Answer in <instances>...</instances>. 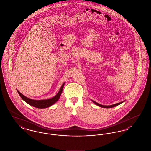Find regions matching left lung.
Returning a JSON list of instances; mask_svg holds the SVG:
<instances>
[{
  "label": "left lung",
  "instance_id": "left-lung-1",
  "mask_svg": "<svg viewBox=\"0 0 151 151\" xmlns=\"http://www.w3.org/2000/svg\"><path fill=\"white\" fill-rule=\"evenodd\" d=\"M91 101L94 103V104H96V105H97L98 106H99V107H102V108H106V109H107H107H109V108L114 107H116V106H117L120 104L121 103H123L124 102V101H123V102H121L117 103H116V104H112V105H110V106H104V105H102V104H99V103H98L95 102V101H93V100H91Z\"/></svg>",
  "mask_w": 151,
  "mask_h": 151
}]
</instances>
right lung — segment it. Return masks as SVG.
<instances>
[{"instance_id":"obj_1","label":"right lung","mask_w":151,"mask_h":151,"mask_svg":"<svg viewBox=\"0 0 151 151\" xmlns=\"http://www.w3.org/2000/svg\"><path fill=\"white\" fill-rule=\"evenodd\" d=\"M65 83H64L61 86L60 91L55 96L51 98H49V99H41V100L32 99L29 98L27 97H25L22 94H21L18 90H17V91L19 95L20 96V97H21V98L27 104H30V106H32L34 107L38 108V109H45V108H47V107L52 106L53 104H54L55 103L57 102V101L59 99L60 95L62 94V92L63 91Z\"/></svg>"}]
</instances>
